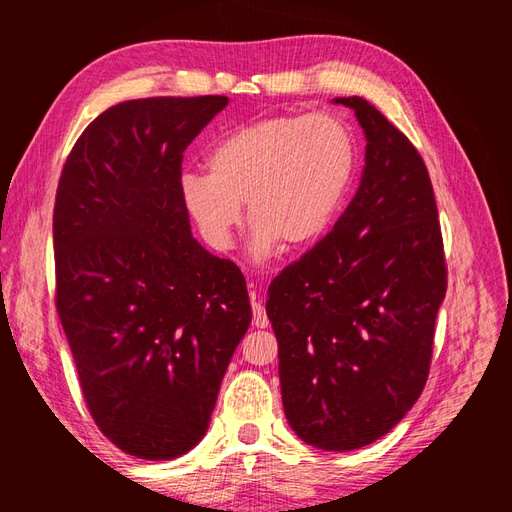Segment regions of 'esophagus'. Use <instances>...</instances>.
Wrapping results in <instances>:
<instances>
[{"label":"esophagus","instance_id":"34e87169","mask_svg":"<svg viewBox=\"0 0 512 512\" xmlns=\"http://www.w3.org/2000/svg\"><path fill=\"white\" fill-rule=\"evenodd\" d=\"M250 299H253V323H255V328H268L266 308L257 301V292L255 290H250Z\"/></svg>","mask_w":512,"mask_h":512}]
</instances>
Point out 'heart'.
Wrapping results in <instances>:
<instances>
[{"mask_svg": "<svg viewBox=\"0 0 512 512\" xmlns=\"http://www.w3.org/2000/svg\"><path fill=\"white\" fill-rule=\"evenodd\" d=\"M206 167L180 180V200L206 244L233 246L246 202L253 250L266 257L281 242L308 248L330 231L354 184L358 147L334 114L268 116L224 134Z\"/></svg>", "mask_w": 512, "mask_h": 512, "instance_id": "obj_1", "label": "heart"}]
</instances>
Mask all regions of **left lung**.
Listing matches in <instances>:
<instances>
[{
  "instance_id": "1",
  "label": "left lung",
  "mask_w": 512,
  "mask_h": 512,
  "mask_svg": "<svg viewBox=\"0 0 512 512\" xmlns=\"http://www.w3.org/2000/svg\"><path fill=\"white\" fill-rule=\"evenodd\" d=\"M365 171L332 231L268 288L292 431L323 451L385 436L427 383L447 264L429 171L411 140L361 96Z\"/></svg>"
}]
</instances>
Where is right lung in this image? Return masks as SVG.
Listing matches in <instances>:
<instances>
[{
    "label": "right lung",
    "mask_w": 512,
    "mask_h": 512,
    "mask_svg": "<svg viewBox=\"0 0 512 512\" xmlns=\"http://www.w3.org/2000/svg\"><path fill=\"white\" fill-rule=\"evenodd\" d=\"M226 96L118 103L85 127L54 200L57 312L96 427L140 460L209 429L246 334V279L191 235L182 154Z\"/></svg>",
    "instance_id": "right-lung-1"
}]
</instances>
